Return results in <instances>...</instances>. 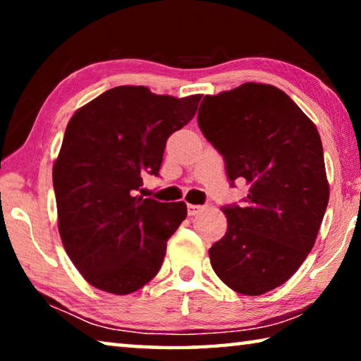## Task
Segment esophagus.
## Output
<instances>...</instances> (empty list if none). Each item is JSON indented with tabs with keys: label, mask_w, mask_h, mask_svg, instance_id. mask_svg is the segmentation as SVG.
Masks as SVG:
<instances>
[{
	"label": "esophagus",
	"mask_w": 361,
	"mask_h": 361,
	"mask_svg": "<svg viewBox=\"0 0 361 361\" xmlns=\"http://www.w3.org/2000/svg\"><path fill=\"white\" fill-rule=\"evenodd\" d=\"M202 210V207L200 205H194V204H188V215L189 216H194V215H197V213Z\"/></svg>",
	"instance_id": "1"
}]
</instances>
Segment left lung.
Masks as SVG:
<instances>
[{
  "instance_id": "1",
  "label": "left lung",
  "mask_w": 361,
  "mask_h": 361,
  "mask_svg": "<svg viewBox=\"0 0 361 361\" xmlns=\"http://www.w3.org/2000/svg\"><path fill=\"white\" fill-rule=\"evenodd\" d=\"M197 122L232 185L250 186L245 205L223 207L212 267L240 295H262L298 271L319 234L329 199L319 130L283 90L256 82L205 95Z\"/></svg>"
}]
</instances>
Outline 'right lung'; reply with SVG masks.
Wrapping results in <instances>:
<instances>
[{"label": "right lung", "mask_w": 361, "mask_h": 361, "mask_svg": "<svg viewBox=\"0 0 361 361\" xmlns=\"http://www.w3.org/2000/svg\"><path fill=\"white\" fill-rule=\"evenodd\" d=\"M200 99L119 85L78 109L66 126L52 170L59 232L95 288L129 295L161 269L186 204L138 191L146 175L159 176L167 138L194 118Z\"/></svg>", "instance_id": "1"}]
</instances>
